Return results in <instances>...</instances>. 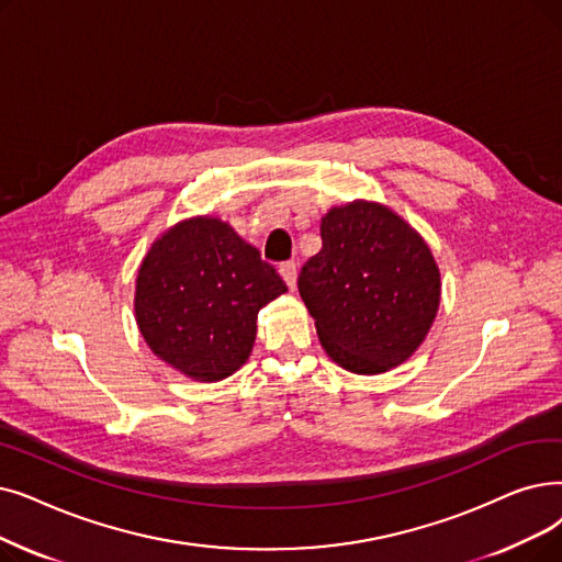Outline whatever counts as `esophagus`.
<instances>
[{
  "label": "esophagus",
  "instance_id": "34e87169",
  "mask_svg": "<svg viewBox=\"0 0 562 562\" xmlns=\"http://www.w3.org/2000/svg\"><path fill=\"white\" fill-rule=\"evenodd\" d=\"M280 276L286 282L289 289L296 286V263L294 261H282L280 263Z\"/></svg>",
  "mask_w": 562,
  "mask_h": 562
}]
</instances>
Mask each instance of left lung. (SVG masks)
Wrapping results in <instances>:
<instances>
[{"mask_svg": "<svg viewBox=\"0 0 562 562\" xmlns=\"http://www.w3.org/2000/svg\"><path fill=\"white\" fill-rule=\"evenodd\" d=\"M299 291L326 353L356 374L404 362L425 339L441 299L427 243L390 209L353 202L322 221V250Z\"/></svg>", "mask_w": 562, "mask_h": 562, "instance_id": "8db88e82", "label": "left lung"}]
</instances>
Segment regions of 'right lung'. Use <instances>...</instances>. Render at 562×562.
Listing matches in <instances>:
<instances>
[{
  "label": "right lung",
  "instance_id": "1",
  "mask_svg": "<svg viewBox=\"0 0 562 562\" xmlns=\"http://www.w3.org/2000/svg\"><path fill=\"white\" fill-rule=\"evenodd\" d=\"M286 284L227 223L198 217L154 243L137 273L135 314L151 351L175 370L217 381L248 360L259 310Z\"/></svg>",
  "mask_w": 562,
  "mask_h": 562
}]
</instances>
